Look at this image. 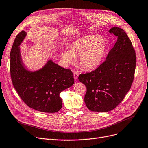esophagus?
Returning <instances> with one entry per match:
<instances>
[{"instance_id": "esophagus-1", "label": "esophagus", "mask_w": 148, "mask_h": 148, "mask_svg": "<svg viewBox=\"0 0 148 148\" xmlns=\"http://www.w3.org/2000/svg\"><path fill=\"white\" fill-rule=\"evenodd\" d=\"M73 77H74V79H77V77H78V73L76 72H75L73 73Z\"/></svg>"}]
</instances>
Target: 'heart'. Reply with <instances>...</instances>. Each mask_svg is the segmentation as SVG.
Returning <instances> with one entry per match:
<instances>
[{
	"label": "heart",
	"mask_w": 148,
	"mask_h": 148,
	"mask_svg": "<svg viewBox=\"0 0 148 148\" xmlns=\"http://www.w3.org/2000/svg\"><path fill=\"white\" fill-rule=\"evenodd\" d=\"M108 50L107 40L98 35H89L75 40L69 50L64 49L62 56L67 63L74 62L79 56V63L84 69L92 71L103 63Z\"/></svg>",
	"instance_id": "1"
}]
</instances>
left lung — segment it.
<instances>
[{
  "mask_svg": "<svg viewBox=\"0 0 148 148\" xmlns=\"http://www.w3.org/2000/svg\"><path fill=\"white\" fill-rule=\"evenodd\" d=\"M109 32L117 36V41L106 60L95 71L78 77L86 87L84 101L92 111L114 109L129 92L134 79L136 58L130 40L121 28L112 27Z\"/></svg>",
  "mask_w": 148,
  "mask_h": 148,
  "instance_id": "8db88e82",
  "label": "left lung"
}]
</instances>
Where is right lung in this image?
I'll return each mask as SVG.
<instances>
[{
	"instance_id": "right-lung-1",
	"label": "right lung",
	"mask_w": 148,
	"mask_h": 148,
	"mask_svg": "<svg viewBox=\"0 0 148 148\" xmlns=\"http://www.w3.org/2000/svg\"><path fill=\"white\" fill-rule=\"evenodd\" d=\"M27 36L25 31L19 33L11 49L10 69L14 86L30 108L44 112H58L62 107L60 93L73 85V73L51 59L38 70H29L22 60L20 50Z\"/></svg>"
}]
</instances>
